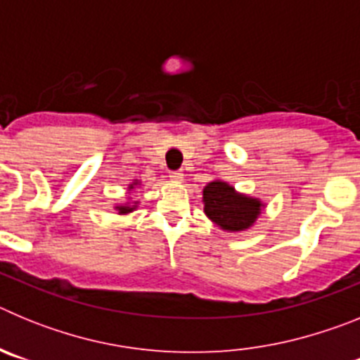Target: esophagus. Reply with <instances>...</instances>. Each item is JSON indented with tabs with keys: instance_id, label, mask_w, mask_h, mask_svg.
Returning <instances> with one entry per match:
<instances>
[{
	"instance_id": "34e87169",
	"label": "esophagus",
	"mask_w": 360,
	"mask_h": 360,
	"mask_svg": "<svg viewBox=\"0 0 360 360\" xmlns=\"http://www.w3.org/2000/svg\"><path fill=\"white\" fill-rule=\"evenodd\" d=\"M169 178H171V180H173V182H182V180H184V173H182V171H171Z\"/></svg>"
}]
</instances>
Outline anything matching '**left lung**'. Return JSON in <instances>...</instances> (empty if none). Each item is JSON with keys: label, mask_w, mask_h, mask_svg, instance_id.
<instances>
[{"label": "left lung", "mask_w": 360, "mask_h": 360, "mask_svg": "<svg viewBox=\"0 0 360 360\" xmlns=\"http://www.w3.org/2000/svg\"><path fill=\"white\" fill-rule=\"evenodd\" d=\"M203 211L225 231H245L256 221L262 202L238 195L225 182H211L203 189Z\"/></svg>", "instance_id": "left-lung-1"}]
</instances>
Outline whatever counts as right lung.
<instances>
[{
    "mask_svg": "<svg viewBox=\"0 0 360 360\" xmlns=\"http://www.w3.org/2000/svg\"><path fill=\"white\" fill-rule=\"evenodd\" d=\"M129 211H133V209L131 207H124V205H122V207H119V212H122V214H124V212H129Z\"/></svg>",
    "mask_w": 360,
    "mask_h": 360,
    "instance_id": "add662e5",
    "label": "right lung"
}]
</instances>
